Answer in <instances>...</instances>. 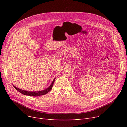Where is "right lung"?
<instances>
[{"label": "right lung", "mask_w": 127, "mask_h": 127, "mask_svg": "<svg viewBox=\"0 0 127 127\" xmlns=\"http://www.w3.org/2000/svg\"><path fill=\"white\" fill-rule=\"evenodd\" d=\"M55 79H56V78H55L54 79H53V80L51 84L50 85V86H49L48 88H47L45 90H42V91H34V92L33 91V92H32V91H25V90H23L20 89L19 88H16V86H15L14 85H13V86H14V88L16 90H17L19 92H20L21 93H22V94H24L25 95L29 96L37 97V96H42V95H45V94H47V93H48L51 90V89L52 88L53 84V83H54V82L55 81Z\"/></svg>", "instance_id": "1"}]
</instances>
